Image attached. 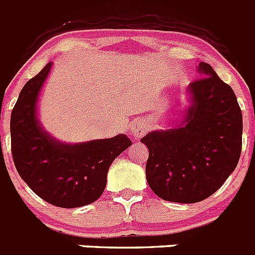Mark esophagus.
I'll list each match as a JSON object with an SVG mask.
<instances>
[{"instance_id":"1","label":"esophagus","mask_w":255,"mask_h":255,"mask_svg":"<svg viewBox=\"0 0 255 255\" xmlns=\"http://www.w3.org/2000/svg\"><path fill=\"white\" fill-rule=\"evenodd\" d=\"M148 131V124L141 120L132 121L130 126V134L134 139H140L145 132Z\"/></svg>"}]
</instances>
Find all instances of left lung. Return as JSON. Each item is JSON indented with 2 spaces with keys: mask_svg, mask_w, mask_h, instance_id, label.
I'll use <instances>...</instances> for the list:
<instances>
[{
  "mask_svg": "<svg viewBox=\"0 0 255 255\" xmlns=\"http://www.w3.org/2000/svg\"><path fill=\"white\" fill-rule=\"evenodd\" d=\"M188 88L190 106L177 126L141 139L149 149L145 176L163 200L197 203L211 197L236 168L243 115L229 84L207 62Z\"/></svg>",
  "mask_w": 255,
  "mask_h": 255,
  "instance_id": "left-lung-1",
  "label": "left lung"
}]
</instances>
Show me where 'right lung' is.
I'll return each instance as SVG.
<instances>
[{
    "mask_svg": "<svg viewBox=\"0 0 255 255\" xmlns=\"http://www.w3.org/2000/svg\"><path fill=\"white\" fill-rule=\"evenodd\" d=\"M48 62L21 89L11 112V153L20 177L38 197L61 208L96 202L107 184L108 168L131 145L125 134L79 144L61 143L44 131L37 116Z\"/></svg>",
    "mask_w": 255,
    "mask_h": 255,
    "instance_id": "right-lung-1",
    "label": "right lung"
}]
</instances>
